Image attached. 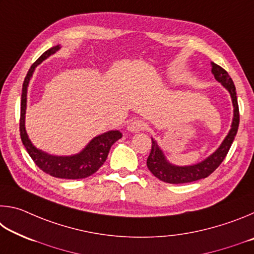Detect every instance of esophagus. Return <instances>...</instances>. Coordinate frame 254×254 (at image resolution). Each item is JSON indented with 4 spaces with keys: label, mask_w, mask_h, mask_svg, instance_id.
<instances>
[{
    "label": "esophagus",
    "mask_w": 254,
    "mask_h": 254,
    "mask_svg": "<svg viewBox=\"0 0 254 254\" xmlns=\"http://www.w3.org/2000/svg\"><path fill=\"white\" fill-rule=\"evenodd\" d=\"M147 123H145L144 121H142V120H134V121H132L130 123V126L127 127V130L130 132H139V131H143L147 128Z\"/></svg>",
    "instance_id": "obj_1"
}]
</instances>
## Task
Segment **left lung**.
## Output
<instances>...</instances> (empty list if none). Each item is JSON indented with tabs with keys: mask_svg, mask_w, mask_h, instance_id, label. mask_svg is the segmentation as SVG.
<instances>
[{
	"mask_svg": "<svg viewBox=\"0 0 254 254\" xmlns=\"http://www.w3.org/2000/svg\"><path fill=\"white\" fill-rule=\"evenodd\" d=\"M210 65H212V74L214 75L215 79L218 83H221L223 87L231 95L232 104H233V120H232L230 131L225 136V139L223 140V142L220 144V147L215 150L210 156L201 160L200 162L194 163V165L190 166H177L169 162L167 160L162 149L159 147L157 141L151 137L152 147L151 152H150L147 159V166L154 177L162 180V182L168 184H185L208 177L221 165L222 161L224 160L232 143H233L240 123L239 105L238 98H236L235 86L226 70L214 63H210Z\"/></svg>",
	"mask_w": 254,
	"mask_h": 254,
	"instance_id": "1",
	"label": "left lung"
}]
</instances>
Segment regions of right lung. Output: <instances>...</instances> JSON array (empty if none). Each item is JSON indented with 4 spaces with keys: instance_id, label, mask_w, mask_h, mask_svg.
<instances>
[{
    "instance_id": "obj_1",
    "label": "right lung",
    "mask_w": 254,
    "mask_h": 254,
    "mask_svg": "<svg viewBox=\"0 0 254 254\" xmlns=\"http://www.w3.org/2000/svg\"><path fill=\"white\" fill-rule=\"evenodd\" d=\"M62 48L60 45L53 47L42 54L39 59L30 68L25 76L22 95H21V117H20V135L22 143L27 149L30 157L39 168L56 178L62 179H81L95 174L105 162L109 156L110 149L113 143L122 137V133L119 130H111L102 133L89 141L80 152L71 156H54L48 152L34 147L25 130V111H27V93L30 79L38 65L46 60L51 55L57 53Z\"/></svg>"
}]
</instances>
